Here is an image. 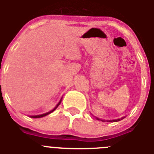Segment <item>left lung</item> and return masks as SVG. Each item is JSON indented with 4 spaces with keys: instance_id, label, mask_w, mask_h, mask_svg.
<instances>
[{
    "instance_id": "left-lung-1",
    "label": "left lung",
    "mask_w": 154,
    "mask_h": 154,
    "mask_svg": "<svg viewBox=\"0 0 154 154\" xmlns=\"http://www.w3.org/2000/svg\"><path fill=\"white\" fill-rule=\"evenodd\" d=\"M124 118H125V117H124ZM96 119H97V120L100 119H98V118H96ZM123 119V118H122L121 119ZM101 121L104 122V121H105V120H101ZM108 121H109V122H118V121H120V119H115V120H108Z\"/></svg>"
}]
</instances>
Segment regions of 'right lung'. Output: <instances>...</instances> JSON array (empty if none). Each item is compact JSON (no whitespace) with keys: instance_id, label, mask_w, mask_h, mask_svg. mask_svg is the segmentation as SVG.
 Masks as SVG:
<instances>
[{"instance_id":"obj_1","label":"right lung","mask_w":154,"mask_h":154,"mask_svg":"<svg viewBox=\"0 0 154 154\" xmlns=\"http://www.w3.org/2000/svg\"><path fill=\"white\" fill-rule=\"evenodd\" d=\"M60 102H61V100H60V102H59L58 104H57V106L55 107L54 109H53V110H52V111H50V112H46V113H45V114L38 115V116H31V117H32V118H34V119H36V118H42V117H44V116H47V115H49V114H50V113H52V112H53V111H54V110H56V109H57V107H58L59 105H60Z\"/></svg>"}]
</instances>
